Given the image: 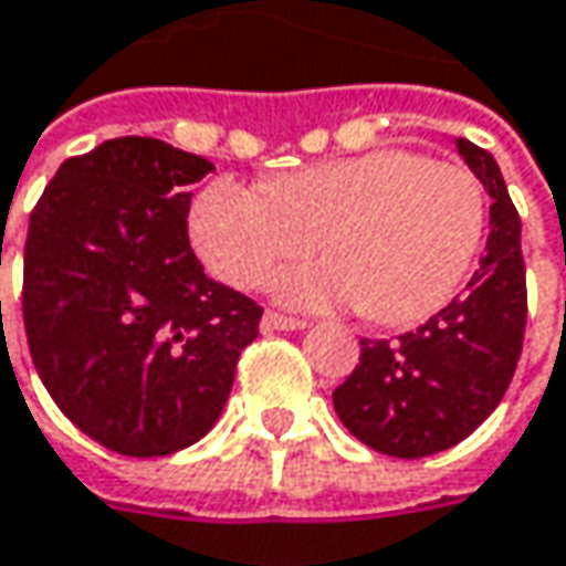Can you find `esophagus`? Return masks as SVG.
I'll list each match as a JSON object with an SVG mask.
<instances>
[{"instance_id":"34e87169","label":"esophagus","mask_w":566,"mask_h":566,"mask_svg":"<svg viewBox=\"0 0 566 566\" xmlns=\"http://www.w3.org/2000/svg\"><path fill=\"white\" fill-rule=\"evenodd\" d=\"M307 323L304 319H297V316H284L275 314V311H265L262 314V329L269 333V329H304Z\"/></svg>"}]
</instances>
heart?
<instances>
[{"label": "heart", "mask_w": 566, "mask_h": 566, "mask_svg": "<svg viewBox=\"0 0 566 566\" xmlns=\"http://www.w3.org/2000/svg\"><path fill=\"white\" fill-rule=\"evenodd\" d=\"M483 230L478 176L413 150L314 163L272 191L223 176L191 211V243L220 282L259 287L323 237L333 259L284 272L279 297L307 311L365 307L378 323H416L446 307Z\"/></svg>", "instance_id": "heart-1"}]
</instances>
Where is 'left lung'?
Segmentation results:
<instances>
[{"label": "left lung", "instance_id": "left-lung-1", "mask_svg": "<svg viewBox=\"0 0 566 566\" xmlns=\"http://www.w3.org/2000/svg\"><path fill=\"white\" fill-rule=\"evenodd\" d=\"M458 153L493 198L481 269L413 333L361 339L355 371L333 390L343 426L390 458H426L468 439L503 400L522 355V220L496 159L464 137Z\"/></svg>", "mask_w": 566, "mask_h": 566}]
</instances>
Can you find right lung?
Listing matches in <instances>:
<instances>
[{
  "label": "right lung",
  "instance_id": "obj_1",
  "mask_svg": "<svg viewBox=\"0 0 566 566\" xmlns=\"http://www.w3.org/2000/svg\"><path fill=\"white\" fill-rule=\"evenodd\" d=\"M214 166L153 137L70 156L31 211L21 314L34 368L98 446L159 458L223 410L262 307L205 275L191 185Z\"/></svg>",
  "mask_w": 566,
  "mask_h": 566
}]
</instances>
